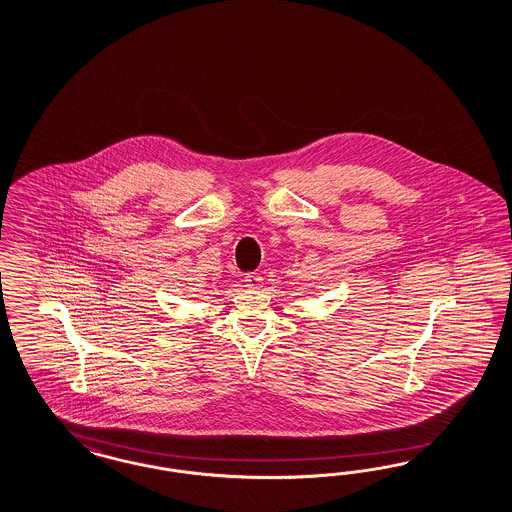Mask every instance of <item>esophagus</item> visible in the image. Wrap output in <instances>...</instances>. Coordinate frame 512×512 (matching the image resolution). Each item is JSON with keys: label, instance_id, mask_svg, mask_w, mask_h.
Segmentation results:
<instances>
[{"label": "esophagus", "instance_id": "esophagus-1", "mask_svg": "<svg viewBox=\"0 0 512 512\" xmlns=\"http://www.w3.org/2000/svg\"><path fill=\"white\" fill-rule=\"evenodd\" d=\"M244 281H246L249 289H261L263 287V279H261V276H257V274H246Z\"/></svg>", "mask_w": 512, "mask_h": 512}]
</instances>
